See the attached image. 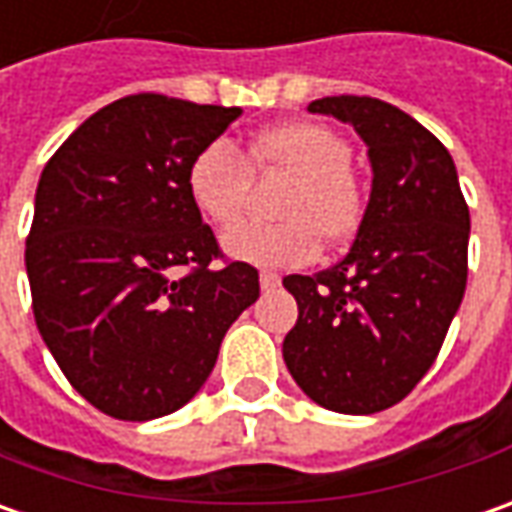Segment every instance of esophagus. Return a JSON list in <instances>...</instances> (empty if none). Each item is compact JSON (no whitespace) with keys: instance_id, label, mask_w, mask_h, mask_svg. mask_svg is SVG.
<instances>
[{"instance_id":"esophagus-1","label":"esophagus","mask_w":512,"mask_h":512,"mask_svg":"<svg viewBox=\"0 0 512 512\" xmlns=\"http://www.w3.org/2000/svg\"><path fill=\"white\" fill-rule=\"evenodd\" d=\"M259 284H262L264 293H270V290H276L281 284V276L279 273H267V270H264V273H259Z\"/></svg>"}]
</instances>
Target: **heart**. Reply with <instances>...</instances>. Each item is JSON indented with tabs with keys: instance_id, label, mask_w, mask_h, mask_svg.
I'll list each match as a JSON object with an SVG mask.
<instances>
[{
	"instance_id": "obj_1",
	"label": "heart",
	"mask_w": 512,
	"mask_h": 512,
	"mask_svg": "<svg viewBox=\"0 0 512 512\" xmlns=\"http://www.w3.org/2000/svg\"><path fill=\"white\" fill-rule=\"evenodd\" d=\"M349 143L324 123L296 120L273 126L253 140L248 157L228 140H214L188 166V197L205 222L231 228L245 214L253 168L296 177L281 202L287 222H245L225 233L222 248L239 262L296 267L310 262L318 239L352 236L363 214Z\"/></svg>"
}]
</instances>
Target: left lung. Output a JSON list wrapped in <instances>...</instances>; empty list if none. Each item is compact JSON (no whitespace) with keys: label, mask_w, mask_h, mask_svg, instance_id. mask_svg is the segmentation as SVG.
I'll list each match as a JSON object with an SVG mask.
<instances>
[{"label":"left lung","mask_w":512,"mask_h":512,"mask_svg":"<svg viewBox=\"0 0 512 512\" xmlns=\"http://www.w3.org/2000/svg\"><path fill=\"white\" fill-rule=\"evenodd\" d=\"M307 109L358 132L372 194L341 262L284 279L298 321L281 352L318 406L375 414L400 403L440 355L465 296L471 214L448 149L403 109L366 95Z\"/></svg>","instance_id":"obj_1"}]
</instances>
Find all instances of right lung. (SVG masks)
I'll list each match as a JSON object with an SVG mask.
<instances>
[{
    "mask_svg": "<svg viewBox=\"0 0 512 512\" xmlns=\"http://www.w3.org/2000/svg\"><path fill=\"white\" fill-rule=\"evenodd\" d=\"M239 115L129 95L84 120L41 171L24 250L36 327L72 389L115 420L183 408L259 298L256 267H211L219 245L188 197L191 160Z\"/></svg>",
    "mask_w": 512,
    "mask_h": 512,
    "instance_id": "right-lung-1",
    "label": "right lung"
}]
</instances>
